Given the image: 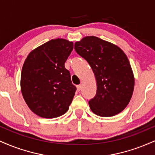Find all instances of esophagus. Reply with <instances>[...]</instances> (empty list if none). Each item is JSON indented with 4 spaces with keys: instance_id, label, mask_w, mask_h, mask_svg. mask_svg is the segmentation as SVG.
Listing matches in <instances>:
<instances>
[{
    "instance_id": "obj_1",
    "label": "esophagus",
    "mask_w": 155,
    "mask_h": 155,
    "mask_svg": "<svg viewBox=\"0 0 155 155\" xmlns=\"http://www.w3.org/2000/svg\"><path fill=\"white\" fill-rule=\"evenodd\" d=\"M81 88H82V86H81V84H79V85H77V86H76V89H77V91H80V90H81Z\"/></svg>"
}]
</instances>
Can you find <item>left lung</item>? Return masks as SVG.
<instances>
[{
	"instance_id": "left-lung-1",
	"label": "left lung",
	"mask_w": 155,
	"mask_h": 155,
	"mask_svg": "<svg viewBox=\"0 0 155 155\" xmlns=\"http://www.w3.org/2000/svg\"><path fill=\"white\" fill-rule=\"evenodd\" d=\"M77 54L90 64L97 82V92L89 101L92 111L100 117H112L129 104L134 90V76L124 52L115 44L96 36L76 41Z\"/></svg>"
}]
</instances>
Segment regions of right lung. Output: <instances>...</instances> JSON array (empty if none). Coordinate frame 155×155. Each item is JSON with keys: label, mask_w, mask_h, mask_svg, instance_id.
Masks as SVG:
<instances>
[{"label": "right lung", "mask_w": 155, "mask_h": 155, "mask_svg": "<svg viewBox=\"0 0 155 155\" xmlns=\"http://www.w3.org/2000/svg\"><path fill=\"white\" fill-rule=\"evenodd\" d=\"M74 49L66 39L49 41L30 52L21 73V92L30 109L47 119L66 113L76 90L65 63Z\"/></svg>", "instance_id": "1"}]
</instances>
